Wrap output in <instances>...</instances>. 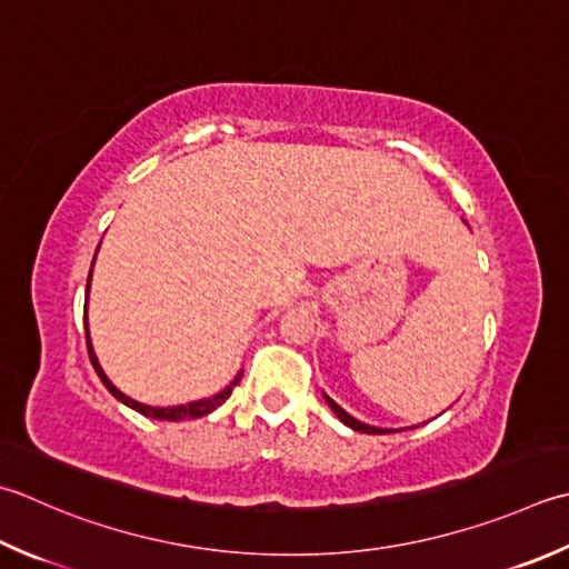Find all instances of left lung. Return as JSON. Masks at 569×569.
Segmentation results:
<instances>
[{"mask_svg":"<svg viewBox=\"0 0 569 569\" xmlns=\"http://www.w3.org/2000/svg\"><path fill=\"white\" fill-rule=\"evenodd\" d=\"M322 399H326L328 402V407L336 411V417L342 421L345 427H350L352 431H360V433H392L395 429H382V427H372V425H365V421H360V419H355L352 415H348V411H345L336 399H330L326 392H322Z\"/></svg>","mask_w":569,"mask_h":569,"instance_id":"obj_1","label":"left lung"}]
</instances>
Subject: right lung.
I'll use <instances>...</instances> for the list:
<instances>
[{"label": "right lung", "mask_w": 569, "mask_h": 569, "mask_svg": "<svg viewBox=\"0 0 569 569\" xmlns=\"http://www.w3.org/2000/svg\"><path fill=\"white\" fill-rule=\"evenodd\" d=\"M98 249H100V243H98ZM98 253V251H96ZM93 263H96V256H93ZM91 273H93V266H91ZM91 273H88V283H86V308H83V326H86V345H88V358H91V362H93V370H96V375L100 377V382L106 385V389L110 395H113L118 402H122L126 407H130V409H136V411H140L142 417H150V419H162V421H180V419H197V417H204V415H211V411H214L217 407H221L229 399V395H231V389L239 385V380H241V375L243 372H237V377H233V380L221 389L219 395H214V397H204V399H197V402H187V405H177V407H150V405H142V402H138V399H132V397H128V395H122L120 389L108 380V375L103 372V367H100V362H98V358H96V352H93V342H91V332H88V293H91Z\"/></svg>", "instance_id": "1"}]
</instances>
